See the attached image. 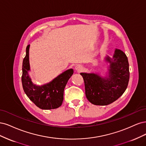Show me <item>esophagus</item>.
<instances>
[{
  "label": "esophagus",
  "mask_w": 146,
  "mask_h": 146,
  "mask_svg": "<svg viewBox=\"0 0 146 146\" xmlns=\"http://www.w3.org/2000/svg\"><path fill=\"white\" fill-rule=\"evenodd\" d=\"M75 70H76V71H78V72H80L81 71V70H82V66L81 65H76V66H75Z\"/></svg>",
  "instance_id": "34e87169"
}]
</instances>
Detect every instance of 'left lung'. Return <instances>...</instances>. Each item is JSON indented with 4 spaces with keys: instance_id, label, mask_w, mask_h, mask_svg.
<instances>
[{
    "instance_id": "obj_1",
    "label": "left lung",
    "mask_w": 146,
    "mask_h": 146,
    "mask_svg": "<svg viewBox=\"0 0 146 146\" xmlns=\"http://www.w3.org/2000/svg\"><path fill=\"white\" fill-rule=\"evenodd\" d=\"M110 64L107 76L97 73H81L85 84L86 96L96 106H107L117 100L125 91L129 81L128 59L123 51L116 48L113 58H105Z\"/></svg>"
}]
</instances>
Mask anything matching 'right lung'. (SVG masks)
<instances>
[{
	"label": "right lung",
	"instance_id": "obj_1",
	"mask_svg": "<svg viewBox=\"0 0 146 146\" xmlns=\"http://www.w3.org/2000/svg\"><path fill=\"white\" fill-rule=\"evenodd\" d=\"M30 45L27 46L26 55L23 60L22 82L23 90L30 100L43 110L54 109L59 107L64 100V91L68 79L73 74L72 68L68 69L42 86H37L31 81L29 72Z\"/></svg>",
	"mask_w": 146,
	"mask_h": 146
}]
</instances>
